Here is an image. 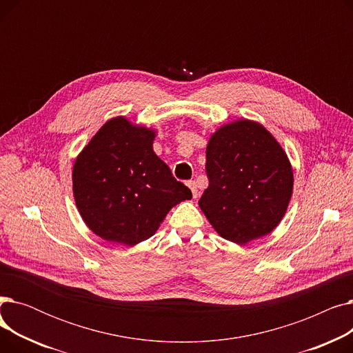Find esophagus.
<instances>
[{"label": "esophagus", "instance_id": "34e87169", "mask_svg": "<svg viewBox=\"0 0 353 353\" xmlns=\"http://www.w3.org/2000/svg\"><path fill=\"white\" fill-rule=\"evenodd\" d=\"M188 186L190 188V190H192V193H193V197L196 199V197L199 196V189H197V184H196V181H193V180L188 181Z\"/></svg>", "mask_w": 353, "mask_h": 353}]
</instances>
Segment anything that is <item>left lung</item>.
<instances>
[{
	"mask_svg": "<svg viewBox=\"0 0 353 353\" xmlns=\"http://www.w3.org/2000/svg\"><path fill=\"white\" fill-rule=\"evenodd\" d=\"M209 188L199 200L214 230L246 245L266 236L286 213L293 172L281 144L256 121L220 127L206 148Z\"/></svg>",
	"mask_w": 353,
	"mask_h": 353,
	"instance_id": "left-lung-1",
	"label": "left lung"
}]
</instances>
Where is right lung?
I'll return each instance as SVG.
<instances>
[{"label":"right lung","instance_id":"right-lung-1","mask_svg":"<svg viewBox=\"0 0 353 353\" xmlns=\"http://www.w3.org/2000/svg\"><path fill=\"white\" fill-rule=\"evenodd\" d=\"M156 132L124 117L108 120L72 169L77 209L90 230L134 246L152 237L170 209L192 192L153 152Z\"/></svg>","mask_w":353,"mask_h":353}]
</instances>
